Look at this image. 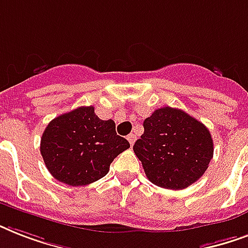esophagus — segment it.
<instances>
[{
  "label": "esophagus",
  "instance_id": "1",
  "mask_svg": "<svg viewBox=\"0 0 248 248\" xmlns=\"http://www.w3.org/2000/svg\"><path fill=\"white\" fill-rule=\"evenodd\" d=\"M127 140H128V143L131 144V145H134V143H135V140H136L135 134H130V135L127 136Z\"/></svg>",
  "mask_w": 248,
  "mask_h": 248
}]
</instances>
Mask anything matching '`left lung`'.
Masks as SVG:
<instances>
[{
  "mask_svg": "<svg viewBox=\"0 0 248 248\" xmlns=\"http://www.w3.org/2000/svg\"><path fill=\"white\" fill-rule=\"evenodd\" d=\"M143 126L134 152L153 184L179 190L203 175L214 155V141L202 122L181 109L163 107Z\"/></svg>",
  "mask_w": 248,
  "mask_h": 248,
  "instance_id": "obj_1",
  "label": "left lung"
}]
</instances>
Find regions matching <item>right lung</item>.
Masks as SVG:
<instances>
[{"label":"right lung","mask_w":248,"mask_h":248,"mask_svg":"<svg viewBox=\"0 0 248 248\" xmlns=\"http://www.w3.org/2000/svg\"><path fill=\"white\" fill-rule=\"evenodd\" d=\"M128 148L127 140L117 135L114 121L100 120L91 105L54 118L42 134L40 149L56 180L78 186L105 176L113 159Z\"/></svg>","instance_id":"add662e5"}]
</instances>
